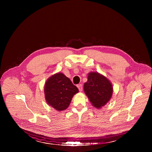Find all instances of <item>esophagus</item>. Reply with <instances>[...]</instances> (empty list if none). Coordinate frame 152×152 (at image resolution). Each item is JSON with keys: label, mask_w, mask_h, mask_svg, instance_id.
Segmentation results:
<instances>
[{"label": "esophagus", "mask_w": 152, "mask_h": 152, "mask_svg": "<svg viewBox=\"0 0 152 152\" xmlns=\"http://www.w3.org/2000/svg\"><path fill=\"white\" fill-rule=\"evenodd\" d=\"M77 87L78 88L79 91L81 92V91H82V84H78V85H77Z\"/></svg>", "instance_id": "obj_1"}]
</instances>
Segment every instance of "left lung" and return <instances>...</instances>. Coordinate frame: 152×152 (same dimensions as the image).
Wrapping results in <instances>:
<instances>
[{"label":"left lung","instance_id":"left-lung-1","mask_svg":"<svg viewBox=\"0 0 152 152\" xmlns=\"http://www.w3.org/2000/svg\"><path fill=\"white\" fill-rule=\"evenodd\" d=\"M87 79L83 85L84 92L92 105L100 109L111 99L113 85L106 77L97 72H90Z\"/></svg>","mask_w":152,"mask_h":152}]
</instances>
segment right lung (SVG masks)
<instances>
[{"label":"right lung","instance_id":"add662e5","mask_svg":"<svg viewBox=\"0 0 152 152\" xmlns=\"http://www.w3.org/2000/svg\"><path fill=\"white\" fill-rule=\"evenodd\" d=\"M44 92L47 103L56 111H62L69 107L79 90L69 77L58 72L47 79Z\"/></svg>","mask_w":152,"mask_h":152}]
</instances>
